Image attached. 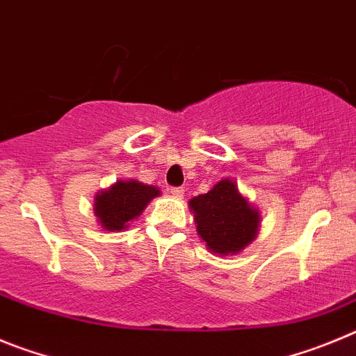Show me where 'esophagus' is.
I'll use <instances>...</instances> for the list:
<instances>
[{
    "label": "esophagus",
    "mask_w": 356,
    "mask_h": 356,
    "mask_svg": "<svg viewBox=\"0 0 356 356\" xmlns=\"http://www.w3.org/2000/svg\"><path fill=\"white\" fill-rule=\"evenodd\" d=\"M170 195L174 198H182L184 197V190L182 188H170Z\"/></svg>",
    "instance_id": "esophagus-1"
}]
</instances>
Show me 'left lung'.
Instances as JSON below:
<instances>
[{"mask_svg":"<svg viewBox=\"0 0 356 356\" xmlns=\"http://www.w3.org/2000/svg\"><path fill=\"white\" fill-rule=\"evenodd\" d=\"M197 232L207 248L218 255H234L254 241L259 230L255 209L230 179H222L213 190L190 200Z\"/></svg>","mask_w":356,"mask_h":356,"instance_id":"8db88e82","label":"left lung"}]
</instances>
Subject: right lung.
<instances>
[{"mask_svg":"<svg viewBox=\"0 0 356 356\" xmlns=\"http://www.w3.org/2000/svg\"><path fill=\"white\" fill-rule=\"evenodd\" d=\"M159 197L156 186L143 184L140 181H117L108 190H102L95 195L94 211L101 227L106 230H122L127 222L138 218L143 213L150 200Z\"/></svg>","mask_w":356,"mask_h":356,"instance_id":"obj_1","label":"right lung"}]
</instances>
